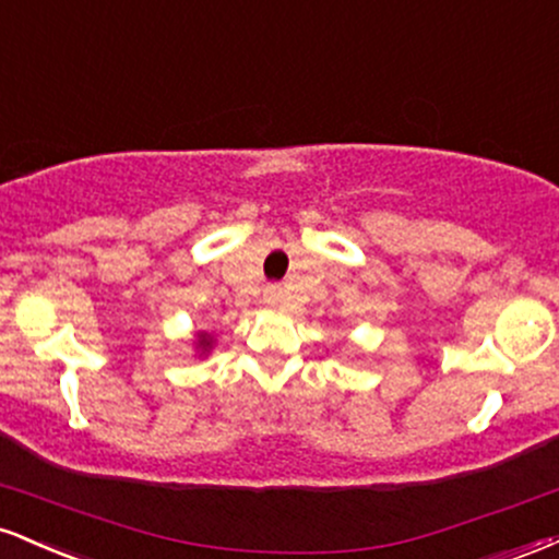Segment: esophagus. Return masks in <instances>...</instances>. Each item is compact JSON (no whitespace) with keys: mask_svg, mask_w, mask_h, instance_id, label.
<instances>
[{"mask_svg":"<svg viewBox=\"0 0 559 559\" xmlns=\"http://www.w3.org/2000/svg\"><path fill=\"white\" fill-rule=\"evenodd\" d=\"M281 301V288L278 286H267L265 288V305L267 307H278Z\"/></svg>","mask_w":559,"mask_h":559,"instance_id":"1","label":"esophagus"}]
</instances>
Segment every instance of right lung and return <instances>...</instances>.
I'll list each match as a JSON object with an SVG mask.
<instances>
[{
    "instance_id": "obj_1",
    "label": "right lung",
    "mask_w": 559,
    "mask_h": 559,
    "mask_svg": "<svg viewBox=\"0 0 559 559\" xmlns=\"http://www.w3.org/2000/svg\"><path fill=\"white\" fill-rule=\"evenodd\" d=\"M213 346H215V336H213V333H207V331H197V336H194V349H197V357H207L210 352H213Z\"/></svg>"
}]
</instances>
